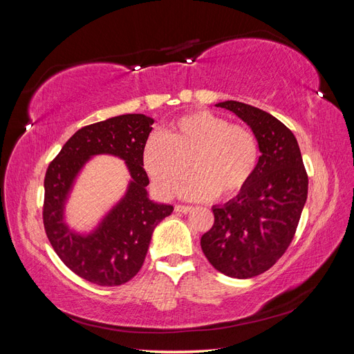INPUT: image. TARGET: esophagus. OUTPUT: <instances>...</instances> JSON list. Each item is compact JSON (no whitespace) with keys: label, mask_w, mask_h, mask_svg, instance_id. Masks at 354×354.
Returning <instances> with one entry per match:
<instances>
[{"label":"esophagus","mask_w":354,"mask_h":354,"mask_svg":"<svg viewBox=\"0 0 354 354\" xmlns=\"http://www.w3.org/2000/svg\"><path fill=\"white\" fill-rule=\"evenodd\" d=\"M192 209V207H186V205H176V211L177 212H183V214H187V212H190Z\"/></svg>","instance_id":"1"}]
</instances>
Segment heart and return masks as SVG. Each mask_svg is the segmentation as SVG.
<instances>
[{
  "mask_svg": "<svg viewBox=\"0 0 354 354\" xmlns=\"http://www.w3.org/2000/svg\"><path fill=\"white\" fill-rule=\"evenodd\" d=\"M259 142L246 127L198 111L178 118L164 134H152L142 151V164L160 196L208 201L236 196L252 178L259 162Z\"/></svg>",
  "mask_w": 354,
  "mask_h": 354,
  "instance_id": "1",
  "label": "heart"
}]
</instances>
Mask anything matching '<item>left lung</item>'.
<instances>
[{"label": "left lung", "mask_w": 354, "mask_h": 354, "mask_svg": "<svg viewBox=\"0 0 354 354\" xmlns=\"http://www.w3.org/2000/svg\"><path fill=\"white\" fill-rule=\"evenodd\" d=\"M250 125L260 158L236 198L212 207L201 246L216 270L248 279L269 270L291 243L307 201L308 178L292 131L270 113L234 100L217 103Z\"/></svg>", "instance_id": "obj_1"}]
</instances>
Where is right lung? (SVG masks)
Segmentation results:
<instances>
[{
  "mask_svg": "<svg viewBox=\"0 0 354 354\" xmlns=\"http://www.w3.org/2000/svg\"><path fill=\"white\" fill-rule=\"evenodd\" d=\"M153 121L127 113L82 127L48 165L42 211L47 238L60 260L91 283L116 286L133 279L145 263L155 227L174 209L152 201L146 189L142 151ZM99 154L122 158L132 178L100 223L90 232H80L66 223V205L83 167Z\"/></svg>",
  "mask_w": 354,
  "mask_h": 354,
  "instance_id": "right-lung-1",
  "label": "right lung"
}]
</instances>
